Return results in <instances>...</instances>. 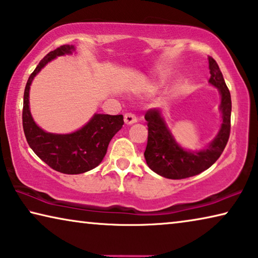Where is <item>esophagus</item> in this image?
<instances>
[{
    "label": "esophagus",
    "instance_id": "1",
    "mask_svg": "<svg viewBox=\"0 0 258 258\" xmlns=\"http://www.w3.org/2000/svg\"><path fill=\"white\" fill-rule=\"evenodd\" d=\"M124 122H125V124H128V125L134 124L137 122V117L135 116V114H133V113H126V114H124Z\"/></svg>",
    "mask_w": 258,
    "mask_h": 258
}]
</instances>
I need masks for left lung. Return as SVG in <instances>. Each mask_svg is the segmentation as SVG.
<instances>
[{"mask_svg": "<svg viewBox=\"0 0 258 258\" xmlns=\"http://www.w3.org/2000/svg\"><path fill=\"white\" fill-rule=\"evenodd\" d=\"M209 69L211 74L209 83L216 86L221 97L219 109L223 122L215 140L207 149L189 151L181 148L170 133L160 109L151 108L145 114L149 126L148 145L144 152L146 164L154 173L166 179H185L204 172L218 160L228 142L231 132V93L219 67L212 57H209Z\"/></svg>", "mask_w": 258, "mask_h": 258, "instance_id": "8db88e82", "label": "left lung"}]
</instances>
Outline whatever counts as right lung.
<instances>
[{"label":"right lung","mask_w":258,"mask_h":258,"mask_svg":"<svg viewBox=\"0 0 258 258\" xmlns=\"http://www.w3.org/2000/svg\"><path fill=\"white\" fill-rule=\"evenodd\" d=\"M75 49L74 45H63L49 51L30 75L24 91L23 129L26 141L43 162L63 174H82L96 168L104 159L110 140L124 123L123 115L97 113L88 123L71 134L47 133L35 123L29 100L33 78L47 63L57 56L73 54Z\"/></svg>","instance_id":"add662e5"}]
</instances>
